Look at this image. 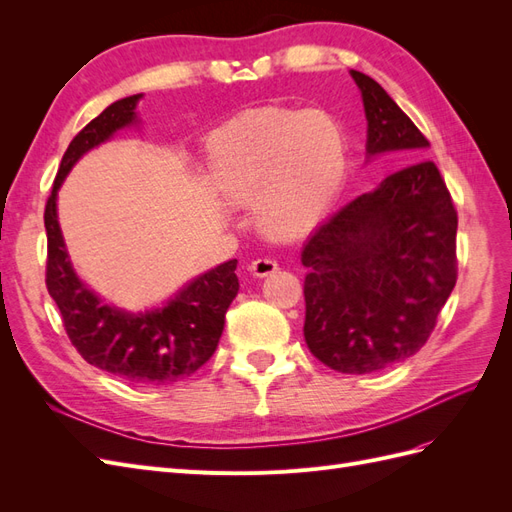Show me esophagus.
<instances>
[{
  "mask_svg": "<svg viewBox=\"0 0 512 512\" xmlns=\"http://www.w3.org/2000/svg\"><path fill=\"white\" fill-rule=\"evenodd\" d=\"M250 271L256 275V277H267V275H271V273H275L277 271V262L273 260V258H256V260H252V265H250Z\"/></svg>",
  "mask_w": 512,
  "mask_h": 512,
  "instance_id": "obj_1",
  "label": "esophagus"
}]
</instances>
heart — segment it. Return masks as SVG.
<instances>
[{"label": "heart", "instance_id": "b5f03b06", "mask_svg": "<svg viewBox=\"0 0 512 512\" xmlns=\"http://www.w3.org/2000/svg\"><path fill=\"white\" fill-rule=\"evenodd\" d=\"M213 190L230 203H256L260 226L275 237L312 228L348 173L350 143L333 113L260 106L209 136Z\"/></svg>", "mask_w": 512, "mask_h": 512}]
</instances>
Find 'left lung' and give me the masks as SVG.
<instances>
[{
    "label": "left lung",
    "mask_w": 512,
    "mask_h": 512,
    "mask_svg": "<svg viewBox=\"0 0 512 512\" xmlns=\"http://www.w3.org/2000/svg\"><path fill=\"white\" fill-rule=\"evenodd\" d=\"M367 153L416 160L356 196L303 247L307 348L342 374H371L421 350L457 282V209L429 141L367 74L352 70Z\"/></svg>",
    "instance_id": "obj_1"
}]
</instances>
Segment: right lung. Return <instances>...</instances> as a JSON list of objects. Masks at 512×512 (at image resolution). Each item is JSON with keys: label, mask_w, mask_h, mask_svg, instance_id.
<instances>
[{"label": "right lung", "mask_w": 512, "mask_h": 512, "mask_svg": "<svg viewBox=\"0 0 512 512\" xmlns=\"http://www.w3.org/2000/svg\"><path fill=\"white\" fill-rule=\"evenodd\" d=\"M141 98L113 102L72 138L61 158L53 190L44 207L46 290L59 307L72 346L89 365L132 384L162 386L192 376L218 348L224 316L239 292L237 260L196 277L168 305L147 314H126L102 305L76 277L61 239L55 198L64 177L85 151L104 143L136 119Z\"/></svg>", "instance_id": "1"}]
</instances>
